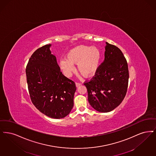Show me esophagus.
I'll return each instance as SVG.
<instances>
[{"label":"esophagus","instance_id":"1","mask_svg":"<svg viewBox=\"0 0 156 156\" xmlns=\"http://www.w3.org/2000/svg\"><path fill=\"white\" fill-rule=\"evenodd\" d=\"M80 85H81V83H77V82H76V86L77 87H79Z\"/></svg>","mask_w":156,"mask_h":156}]
</instances>
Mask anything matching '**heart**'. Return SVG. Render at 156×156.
<instances>
[{
	"label": "heart",
	"mask_w": 156,
	"mask_h": 156,
	"mask_svg": "<svg viewBox=\"0 0 156 156\" xmlns=\"http://www.w3.org/2000/svg\"><path fill=\"white\" fill-rule=\"evenodd\" d=\"M101 59V53L98 48L80 45L70 49L59 65L67 77L71 76L75 70L73 65L77 64L79 73L85 77H90L97 73Z\"/></svg>",
	"instance_id": "obj_1"
}]
</instances>
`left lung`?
<instances>
[{"mask_svg":"<svg viewBox=\"0 0 156 156\" xmlns=\"http://www.w3.org/2000/svg\"><path fill=\"white\" fill-rule=\"evenodd\" d=\"M105 49L104 61L91 80L84 83L90 104L100 112H110L122 102L129 80L128 63L122 51L108 42Z\"/></svg>","mask_w":156,"mask_h":156,"instance_id":"1","label":"left lung"}]
</instances>
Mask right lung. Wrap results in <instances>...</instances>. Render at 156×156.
<instances>
[{"mask_svg": "<svg viewBox=\"0 0 156 156\" xmlns=\"http://www.w3.org/2000/svg\"><path fill=\"white\" fill-rule=\"evenodd\" d=\"M51 45L37 49L30 57L26 69L31 100L42 114L63 118L73 107L75 82L62 74Z\"/></svg>", "mask_w": 156, "mask_h": 156, "instance_id": "obj_1", "label": "right lung"}]
</instances>
